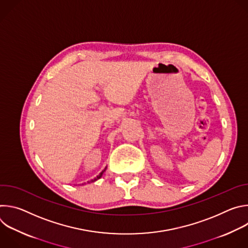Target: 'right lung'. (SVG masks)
Segmentation results:
<instances>
[{
    "instance_id": "obj_1",
    "label": "right lung",
    "mask_w": 248,
    "mask_h": 248,
    "mask_svg": "<svg viewBox=\"0 0 248 248\" xmlns=\"http://www.w3.org/2000/svg\"><path fill=\"white\" fill-rule=\"evenodd\" d=\"M103 172H104V171H102V172H100V174H99V175H97V178H95V179H94V180H92V181H90V182H89V183H92V182H95V181H97V180H99V179H100V178H101V176H102V174H103Z\"/></svg>"
}]
</instances>
